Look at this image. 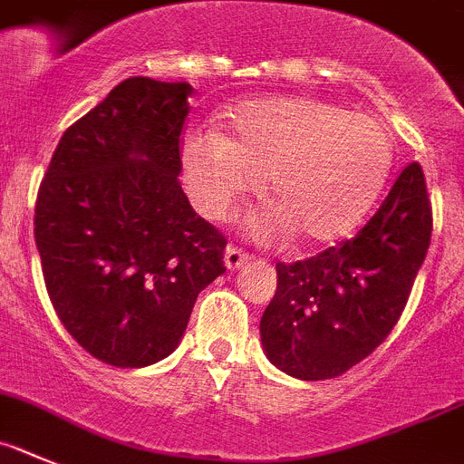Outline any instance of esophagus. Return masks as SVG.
<instances>
[{"label": "esophagus", "mask_w": 464, "mask_h": 464, "mask_svg": "<svg viewBox=\"0 0 464 464\" xmlns=\"http://www.w3.org/2000/svg\"><path fill=\"white\" fill-rule=\"evenodd\" d=\"M249 261V254L242 252L240 247H233V245H228L227 252H224V263H227L228 270H237L242 266V263Z\"/></svg>", "instance_id": "esophagus-1"}]
</instances>
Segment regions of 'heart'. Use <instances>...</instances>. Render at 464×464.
Segmentation results:
<instances>
[{
	"label": "heart",
	"instance_id": "obj_1",
	"mask_svg": "<svg viewBox=\"0 0 464 464\" xmlns=\"http://www.w3.org/2000/svg\"><path fill=\"white\" fill-rule=\"evenodd\" d=\"M391 140L377 120L307 97L245 103L231 133L194 131L182 143L191 198L212 219L231 215L263 175L270 206L252 219L261 240L321 245L367 215L391 169Z\"/></svg>",
	"mask_w": 464,
	"mask_h": 464
}]
</instances>
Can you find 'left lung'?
I'll list each match as a JSON object with an SVG mask.
<instances>
[{"instance_id": "8db88e82", "label": "left lung", "mask_w": 464, "mask_h": 464, "mask_svg": "<svg viewBox=\"0 0 464 464\" xmlns=\"http://www.w3.org/2000/svg\"><path fill=\"white\" fill-rule=\"evenodd\" d=\"M430 236L428 185L411 161L356 236L304 261L277 263V291L261 316L270 361L319 382L370 356L402 316Z\"/></svg>"}]
</instances>
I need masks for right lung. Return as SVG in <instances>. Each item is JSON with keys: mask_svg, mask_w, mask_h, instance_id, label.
Here are the masks:
<instances>
[{"mask_svg": "<svg viewBox=\"0 0 464 464\" xmlns=\"http://www.w3.org/2000/svg\"><path fill=\"white\" fill-rule=\"evenodd\" d=\"M191 92L127 78L66 129L41 180L34 237L50 303L106 365L169 356L198 294L227 270V237L178 180Z\"/></svg>", "mask_w": 464, "mask_h": 464, "instance_id": "1", "label": "right lung"}]
</instances>
